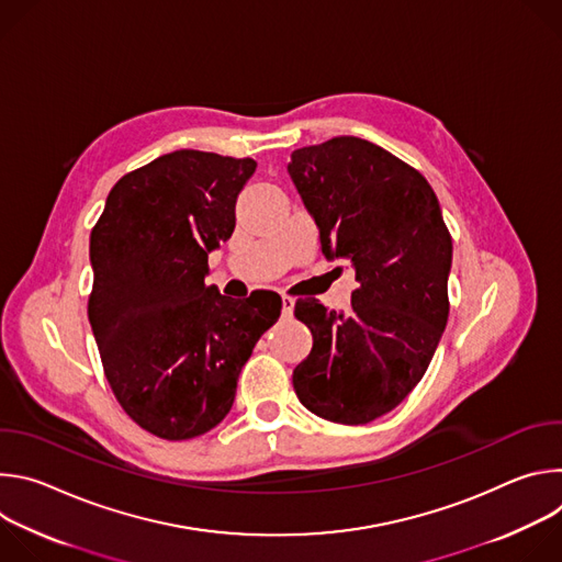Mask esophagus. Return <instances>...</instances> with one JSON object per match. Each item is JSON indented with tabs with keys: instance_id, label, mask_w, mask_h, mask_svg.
Wrapping results in <instances>:
<instances>
[{
	"instance_id": "34e87169",
	"label": "esophagus",
	"mask_w": 562,
	"mask_h": 562,
	"mask_svg": "<svg viewBox=\"0 0 562 562\" xmlns=\"http://www.w3.org/2000/svg\"><path fill=\"white\" fill-rule=\"evenodd\" d=\"M293 308H295V300L289 297V295H282V315H284V317H291V315H293Z\"/></svg>"
}]
</instances>
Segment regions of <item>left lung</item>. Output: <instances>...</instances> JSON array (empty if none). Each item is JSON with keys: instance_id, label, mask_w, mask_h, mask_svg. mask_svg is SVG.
Wrapping results in <instances>:
<instances>
[{"instance_id": "left-lung-1", "label": "left lung", "mask_w": 562, "mask_h": 562, "mask_svg": "<svg viewBox=\"0 0 562 562\" xmlns=\"http://www.w3.org/2000/svg\"><path fill=\"white\" fill-rule=\"evenodd\" d=\"M286 171L325 258L347 260L358 282L347 313L295 302L313 349L293 389L319 418L367 425L403 403L436 353L449 317L451 235L429 182L367 139L297 148Z\"/></svg>"}]
</instances>
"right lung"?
Returning <instances> with one entry per match:
<instances>
[{
  "label": "right lung",
  "mask_w": 562,
  "mask_h": 562,
  "mask_svg": "<svg viewBox=\"0 0 562 562\" xmlns=\"http://www.w3.org/2000/svg\"><path fill=\"white\" fill-rule=\"evenodd\" d=\"M251 157L173 150L126 173L91 231L89 319L122 409L165 440L211 431L280 317L273 291L233 300L206 286L209 254L235 228Z\"/></svg>",
  "instance_id": "add662e5"
}]
</instances>
